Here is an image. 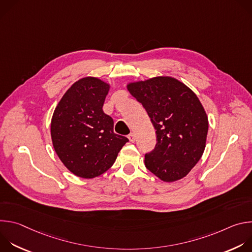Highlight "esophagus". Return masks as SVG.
I'll return each instance as SVG.
<instances>
[{
  "instance_id": "34e87169",
  "label": "esophagus",
  "mask_w": 252,
  "mask_h": 252,
  "mask_svg": "<svg viewBox=\"0 0 252 252\" xmlns=\"http://www.w3.org/2000/svg\"><path fill=\"white\" fill-rule=\"evenodd\" d=\"M127 137H128V139H129L130 142H134V140H135V135H134V133H132V132L129 133Z\"/></svg>"
}]
</instances>
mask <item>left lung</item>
I'll return each instance as SVG.
<instances>
[{"label":"left lung","mask_w":252,"mask_h":252,"mask_svg":"<svg viewBox=\"0 0 252 252\" xmlns=\"http://www.w3.org/2000/svg\"><path fill=\"white\" fill-rule=\"evenodd\" d=\"M127 90L145 107L156 129V148L145 156L147 168L166 183L185 177L205 149L208 120L198 97L170 77L130 83Z\"/></svg>","instance_id":"8db88e82"}]
</instances>
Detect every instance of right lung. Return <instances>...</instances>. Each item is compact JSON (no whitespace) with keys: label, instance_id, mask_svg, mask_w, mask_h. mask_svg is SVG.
I'll list each match as a JSON object with an SVG mask.
<instances>
[{"label":"right lung","instance_id":"add662e5","mask_svg":"<svg viewBox=\"0 0 252 252\" xmlns=\"http://www.w3.org/2000/svg\"><path fill=\"white\" fill-rule=\"evenodd\" d=\"M109 90L99 79H81L65 92L53 115L54 149L65 167L83 178L105 172L128 141L114 132L113 119L102 111Z\"/></svg>","mask_w":252,"mask_h":252}]
</instances>
